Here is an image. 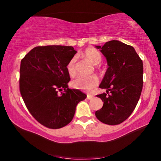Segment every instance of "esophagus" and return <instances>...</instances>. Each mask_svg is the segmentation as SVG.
<instances>
[{"mask_svg": "<svg viewBox=\"0 0 161 161\" xmlns=\"http://www.w3.org/2000/svg\"><path fill=\"white\" fill-rule=\"evenodd\" d=\"M94 97V96L92 95H87V98H88V100H91Z\"/></svg>", "mask_w": 161, "mask_h": 161, "instance_id": "1", "label": "esophagus"}]
</instances>
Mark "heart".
Instances as JSON below:
<instances>
[{
  "mask_svg": "<svg viewBox=\"0 0 161 161\" xmlns=\"http://www.w3.org/2000/svg\"><path fill=\"white\" fill-rule=\"evenodd\" d=\"M83 57L94 64H97L102 60L101 53L94 47H88L82 53ZM75 63L76 57H73L70 59L66 65V69L69 75L73 76L75 74ZM98 84V78L97 75H79L71 82V86L76 89L90 92Z\"/></svg>",
  "mask_w": 161,
  "mask_h": 161,
  "instance_id": "1",
  "label": "heart"
}]
</instances>
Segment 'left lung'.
<instances>
[{"instance_id": "1", "label": "left lung", "mask_w": 161, "mask_h": 161, "mask_svg": "<svg viewBox=\"0 0 161 161\" xmlns=\"http://www.w3.org/2000/svg\"><path fill=\"white\" fill-rule=\"evenodd\" d=\"M106 57L109 67L99 88L106 93L97 95L104 102L96 117L108 125H118L132 114L143 86V63L132 46L117 40L96 46Z\"/></svg>"}]
</instances>
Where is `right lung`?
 Wrapping results in <instances>:
<instances>
[{
	"mask_svg": "<svg viewBox=\"0 0 161 161\" xmlns=\"http://www.w3.org/2000/svg\"><path fill=\"white\" fill-rule=\"evenodd\" d=\"M76 52L71 46H38L21 60L20 94L33 117L49 129L69 124L76 105L87 97L78 89L68 88L66 65ZM63 89L64 92L58 95Z\"/></svg>",
	"mask_w": 161,
	"mask_h": 161,
	"instance_id": "add662e5",
	"label": "right lung"
}]
</instances>
